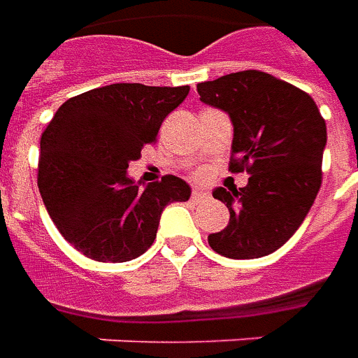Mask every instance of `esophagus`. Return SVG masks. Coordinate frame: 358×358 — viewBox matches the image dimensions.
<instances>
[{
	"label": "esophagus",
	"mask_w": 358,
	"mask_h": 358,
	"mask_svg": "<svg viewBox=\"0 0 358 358\" xmlns=\"http://www.w3.org/2000/svg\"><path fill=\"white\" fill-rule=\"evenodd\" d=\"M192 199H195V201H205V199H209V194L205 189H201V187H195L194 192H192Z\"/></svg>",
	"instance_id": "obj_1"
}]
</instances>
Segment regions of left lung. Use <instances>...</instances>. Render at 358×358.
I'll list each match as a JSON object with an SVG mask.
<instances>
[{
	"mask_svg": "<svg viewBox=\"0 0 358 358\" xmlns=\"http://www.w3.org/2000/svg\"><path fill=\"white\" fill-rule=\"evenodd\" d=\"M201 101L234 126L230 171L248 169V186L217 187L230 222L209 236L228 259L270 255L297 232L322 184L326 122L313 97L272 74L241 71L197 84Z\"/></svg>",
	"mask_w": 358,
	"mask_h": 358,
	"instance_id": "left-lung-1",
	"label": "left lung"
}]
</instances>
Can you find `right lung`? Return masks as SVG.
<instances>
[{
	"label": "right lung",
	"instance_id": "add662e5",
	"mask_svg": "<svg viewBox=\"0 0 358 358\" xmlns=\"http://www.w3.org/2000/svg\"><path fill=\"white\" fill-rule=\"evenodd\" d=\"M187 94L189 86L110 84L59 107L40 140L38 187L74 249L99 263L132 261L155 241L164 207L189 199L178 176L140 187L126 172Z\"/></svg>",
	"mask_w": 358,
	"mask_h": 358
}]
</instances>
